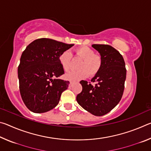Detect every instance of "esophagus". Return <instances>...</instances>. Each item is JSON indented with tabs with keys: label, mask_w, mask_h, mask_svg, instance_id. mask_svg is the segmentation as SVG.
<instances>
[{
	"label": "esophagus",
	"mask_w": 151,
	"mask_h": 151,
	"mask_svg": "<svg viewBox=\"0 0 151 151\" xmlns=\"http://www.w3.org/2000/svg\"><path fill=\"white\" fill-rule=\"evenodd\" d=\"M73 85H74V82H73V81H70V82L69 85H68V86H69V87H70V88H71V87H72V86H73Z\"/></svg>",
	"instance_id": "34e87169"
}]
</instances>
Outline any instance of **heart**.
Wrapping results in <instances>:
<instances>
[{
  "label": "heart",
  "instance_id": "b5f03b06",
  "mask_svg": "<svg viewBox=\"0 0 151 151\" xmlns=\"http://www.w3.org/2000/svg\"><path fill=\"white\" fill-rule=\"evenodd\" d=\"M77 57L82 59L78 64V70L70 71L65 75L66 79L78 81L85 78L88 75L94 76L101 70L102 59L99 55H94V51L87 47H81L75 50ZM59 62L64 70L68 71L71 67V55L68 50H65L59 56Z\"/></svg>",
  "mask_w": 151,
  "mask_h": 151
}]
</instances>
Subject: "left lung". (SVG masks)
Wrapping results in <instances>:
<instances>
[{
	"label": "left lung",
	"mask_w": 151,
	"mask_h": 151,
	"mask_svg": "<svg viewBox=\"0 0 151 151\" xmlns=\"http://www.w3.org/2000/svg\"><path fill=\"white\" fill-rule=\"evenodd\" d=\"M100 53L102 66L91 79L93 85L81 81L82 92L76 101L83 108L95 116H103L113 109L121 101L124 88L127 70L122 56L108 45H93Z\"/></svg>",
	"instance_id": "1"
}]
</instances>
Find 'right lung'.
I'll use <instances>...</instances> for the list:
<instances>
[{
  "mask_svg": "<svg viewBox=\"0 0 151 151\" xmlns=\"http://www.w3.org/2000/svg\"><path fill=\"white\" fill-rule=\"evenodd\" d=\"M73 45L42 38L34 40L23 51L18 67L19 90L30 111L46 112L59 103L70 83L58 78L65 73L58 58Z\"/></svg>",
  "mask_w": 151,
  "mask_h": 151,
  "instance_id": "1",
  "label": "right lung"
}]
</instances>
